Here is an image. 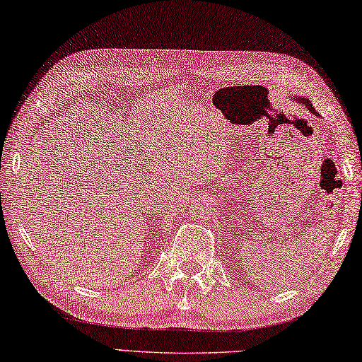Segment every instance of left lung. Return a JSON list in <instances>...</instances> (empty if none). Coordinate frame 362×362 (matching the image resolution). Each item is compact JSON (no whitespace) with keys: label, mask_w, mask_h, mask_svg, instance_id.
I'll return each instance as SVG.
<instances>
[{"label":"left lung","mask_w":362,"mask_h":362,"mask_svg":"<svg viewBox=\"0 0 362 362\" xmlns=\"http://www.w3.org/2000/svg\"><path fill=\"white\" fill-rule=\"evenodd\" d=\"M291 100H293V101H297V103H301V105H305V106L308 107V110H311V114L317 115V112H315V109L313 107V103H311V101H309L308 98H301V97H291Z\"/></svg>","instance_id":"left-lung-1"}]
</instances>
